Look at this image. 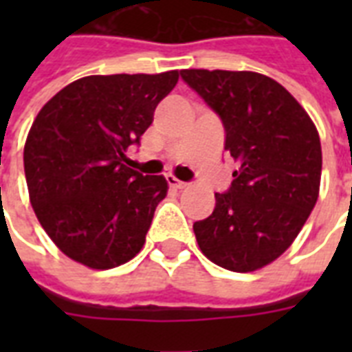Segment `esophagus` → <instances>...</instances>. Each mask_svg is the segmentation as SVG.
<instances>
[{
  "mask_svg": "<svg viewBox=\"0 0 352 352\" xmlns=\"http://www.w3.org/2000/svg\"><path fill=\"white\" fill-rule=\"evenodd\" d=\"M166 181H168V184H170L171 188H177V190H184V188L188 186V182L179 181V179H177V177H173V175L166 177Z\"/></svg>",
  "mask_w": 352,
  "mask_h": 352,
  "instance_id": "1",
  "label": "esophagus"
}]
</instances>
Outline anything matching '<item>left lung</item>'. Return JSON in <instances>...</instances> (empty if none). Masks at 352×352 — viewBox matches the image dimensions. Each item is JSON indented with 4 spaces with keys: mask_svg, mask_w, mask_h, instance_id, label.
I'll return each mask as SVG.
<instances>
[{
    "mask_svg": "<svg viewBox=\"0 0 352 352\" xmlns=\"http://www.w3.org/2000/svg\"><path fill=\"white\" fill-rule=\"evenodd\" d=\"M182 80L219 115L225 151L239 164L210 217L193 223L199 248L232 272H254L283 254L318 201L316 126L276 80L252 71L184 69Z\"/></svg>",
    "mask_w": 352,
    "mask_h": 352,
    "instance_id": "left-lung-1",
    "label": "left lung"
}]
</instances>
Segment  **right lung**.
Returning <instances> with one entry per match:
<instances>
[{
	"label": "right lung",
	"mask_w": 352,
	"mask_h": 352,
	"mask_svg": "<svg viewBox=\"0 0 352 352\" xmlns=\"http://www.w3.org/2000/svg\"><path fill=\"white\" fill-rule=\"evenodd\" d=\"M177 80L179 71L85 76L52 96L32 122L23 149L30 204L74 261L106 270L144 246L168 182L124 160Z\"/></svg>",
	"instance_id": "1"
}]
</instances>
